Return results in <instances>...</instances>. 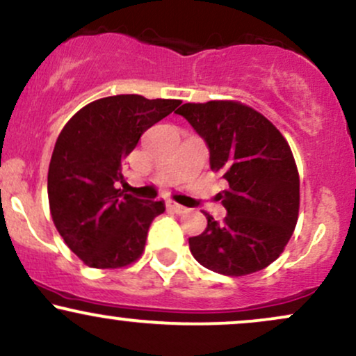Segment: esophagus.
Here are the masks:
<instances>
[{
	"label": "esophagus",
	"mask_w": 356,
	"mask_h": 356,
	"mask_svg": "<svg viewBox=\"0 0 356 356\" xmlns=\"http://www.w3.org/2000/svg\"><path fill=\"white\" fill-rule=\"evenodd\" d=\"M169 207L175 212V214H184V212H187V207H184L177 202H169Z\"/></svg>",
	"instance_id": "obj_1"
}]
</instances>
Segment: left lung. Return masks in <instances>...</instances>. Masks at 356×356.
<instances>
[{
  "label": "left lung",
  "instance_id": "8db88e82",
  "mask_svg": "<svg viewBox=\"0 0 356 356\" xmlns=\"http://www.w3.org/2000/svg\"><path fill=\"white\" fill-rule=\"evenodd\" d=\"M182 115L209 147V164L229 187L219 194L227 216L209 214L189 238L192 256L211 271L244 276L283 252L298 220L300 177L288 142L266 117L231 100L184 104Z\"/></svg>",
  "mask_w": 356,
  "mask_h": 356
}]
</instances>
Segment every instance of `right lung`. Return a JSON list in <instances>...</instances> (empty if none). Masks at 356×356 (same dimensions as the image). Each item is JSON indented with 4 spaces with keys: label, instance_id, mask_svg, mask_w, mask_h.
<instances>
[{
    "label": "right lung",
    "instance_id": "1",
    "mask_svg": "<svg viewBox=\"0 0 356 356\" xmlns=\"http://www.w3.org/2000/svg\"><path fill=\"white\" fill-rule=\"evenodd\" d=\"M181 100L115 95L92 102L63 127L48 169L53 222L67 246L90 268H122L142 254L164 201L118 189L127 155L142 134Z\"/></svg>",
    "mask_w": 356,
    "mask_h": 356
}]
</instances>
